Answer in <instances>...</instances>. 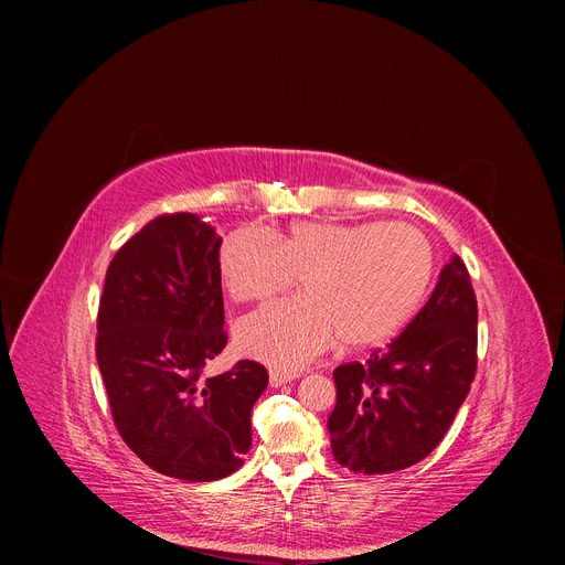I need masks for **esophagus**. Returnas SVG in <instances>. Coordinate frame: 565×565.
I'll return each mask as SVG.
<instances>
[{"label":"esophagus","instance_id":"1","mask_svg":"<svg viewBox=\"0 0 565 565\" xmlns=\"http://www.w3.org/2000/svg\"><path fill=\"white\" fill-rule=\"evenodd\" d=\"M298 377V373H281V371H270V384L273 387H281V384H288Z\"/></svg>","mask_w":565,"mask_h":565}]
</instances>
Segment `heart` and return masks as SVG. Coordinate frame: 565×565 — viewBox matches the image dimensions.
<instances>
[{"mask_svg": "<svg viewBox=\"0 0 565 565\" xmlns=\"http://www.w3.org/2000/svg\"><path fill=\"white\" fill-rule=\"evenodd\" d=\"M220 273L235 302L273 300L302 279V298L265 307L235 328L249 358L298 371L339 334L354 348L396 334L433 281L435 249L405 222H298L270 237L231 233Z\"/></svg>", "mask_w": 565, "mask_h": 565, "instance_id": "1", "label": "heart"}]
</instances>
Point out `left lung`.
Masks as SVG:
<instances>
[{
	"mask_svg": "<svg viewBox=\"0 0 565 565\" xmlns=\"http://www.w3.org/2000/svg\"><path fill=\"white\" fill-rule=\"evenodd\" d=\"M477 295L454 256L426 307L387 348L364 364L337 366L328 428L339 465L392 473L437 447L477 375Z\"/></svg>",
	"mask_w": 565,
	"mask_h": 565,
	"instance_id": "left-lung-1",
	"label": "left lung"
}]
</instances>
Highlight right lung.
I'll use <instances>...</instances> for the list:
<instances>
[{"label":"right lung","mask_w":565,"mask_h":565,"mask_svg":"<svg viewBox=\"0 0 565 565\" xmlns=\"http://www.w3.org/2000/svg\"><path fill=\"white\" fill-rule=\"evenodd\" d=\"M222 237L192 213L160 215L118 249L98 307L96 360L128 447L171 479L241 469L267 371L243 360L207 377L224 350Z\"/></svg>","instance_id":"obj_1"}]
</instances>
